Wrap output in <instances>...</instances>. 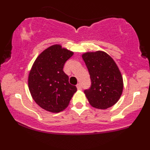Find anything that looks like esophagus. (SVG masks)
<instances>
[{"label": "esophagus", "instance_id": "34e87169", "mask_svg": "<svg viewBox=\"0 0 150 150\" xmlns=\"http://www.w3.org/2000/svg\"><path fill=\"white\" fill-rule=\"evenodd\" d=\"M76 86H77V89H79V90L82 89V84H81L80 83H79V84H77Z\"/></svg>", "mask_w": 150, "mask_h": 150}]
</instances>
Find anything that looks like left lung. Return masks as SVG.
<instances>
[{
  "instance_id": "8db88e82",
  "label": "left lung",
  "mask_w": 150,
  "mask_h": 150,
  "mask_svg": "<svg viewBox=\"0 0 150 150\" xmlns=\"http://www.w3.org/2000/svg\"><path fill=\"white\" fill-rule=\"evenodd\" d=\"M91 78L89 89L84 90L93 108L107 109L116 103L123 91V78L116 63L105 52L97 51L82 54Z\"/></svg>"
}]
</instances>
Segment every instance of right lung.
Wrapping results in <instances>:
<instances>
[{
  "mask_svg": "<svg viewBox=\"0 0 150 150\" xmlns=\"http://www.w3.org/2000/svg\"><path fill=\"white\" fill-rule=\"evenodd\" d=\"M73 55V52L54 45L44 50L32 66L28 75L29 91L36 103L47 111L64 110L77 91L63 70L65 63Z\"/></svg>",
  "mask_w": 150,
  "mask_h": 150,
  "instance_id": "1",
  "label": "right lung"
}]
</instances>
